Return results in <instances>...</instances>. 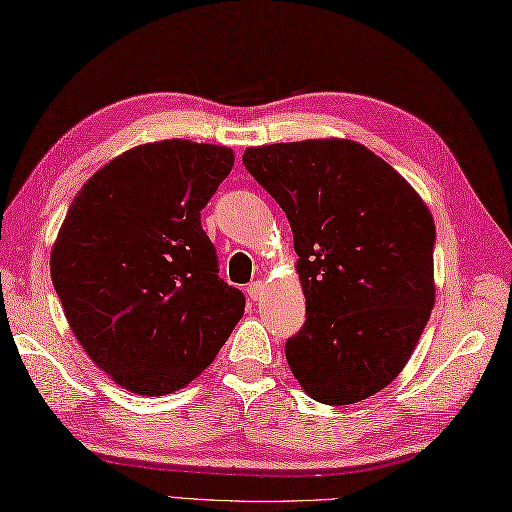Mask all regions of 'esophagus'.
<instances>
[{
    "label": "esophagus",
    "instance_id": "34e87169",
    "mask_svg": "<svg viewBox=\"0 0 512 512\" xmlns=\"http://www.w3.org/2000/svg\"><path fill=\"white\" fill-rule=\"evenodd\" d=\"M263 291H265V284L263 282H252L247 286V295L252 297V299H260V295H263Z\"/></svg>",
    "mask_w": 512,
    "mask_h": 512
}]
</instances>
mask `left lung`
<instances>
[{"label": "left lung", "instance_id": "left-lung-1", "mask_svg": "<svg viewBox=\"0 0 512 512\" xmlns=\"http://www.w3.org/2000/svg\"><path fill=\"white\" fill-rule=\"evenodd\" d=\"M243 165L286 213L306 323L286 341L302 389L363 402L413 356L434 308V219L389 162L350 139L247 147Z\"/></svg>", "mask_w": 512, "mask_h": 512}]
</instances>
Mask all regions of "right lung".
I'll return each mask as SVG.
<instances>
[{
	"mask_svg": "<svg viewBox=\"0 0 512 512\" xmlns=\"http://www.w3.org/2000/svg\"><path fill=\"white\" fill-rule=\"evenodd\" d=\"M232 165L223 145H136L86 180L58 230L49 267L69 328L136 395L191 384L243 317L199 219Z\"/></svg>",
	"mask_w": 512,
	"mask_h": 512,
	"instance_id": "add662e5",
	"label": "right lung"
}]
</instances>
